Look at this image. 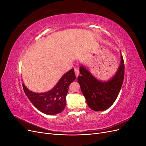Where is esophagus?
Returning <instances> with one entry per match:
<instances>
[{
	"label": "esophagus",
	"instance_id": "1",
	"mask_svg": "<svg viewBox=\"0 0 146 146\" xmlns=\"http://www.w3.org/2000/svg\"><path fill=\"white\" fill-rule=\"evenodd\" d=\"M74 72H75V74H76V77H77L78 76L79 74H80V71H79V69L78 68H75L74 69Z\"/></svg>",
	"mask_w": 146,
	"mask_h": 146
}]
</instances>
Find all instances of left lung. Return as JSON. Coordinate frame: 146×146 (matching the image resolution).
Masks as SVG:
<instances>
[{"label":"left lung","mask_w":146,"mask_h":146,"mask_svg":"<svg viewBox=\"0 0 146 146\" xmlns=\"http://www.w3.org/2000/svg\"><path fill=\"white\" fill-rule=\"evenodd\" d=\"M124 61L121 63L115 75L106 82H102L92 76L85 66H81L78 82L89 107L94 111H102L109 108L115 102L124 78Z\"/></svg>","instance_id":"8db88e82"}]
</instances>
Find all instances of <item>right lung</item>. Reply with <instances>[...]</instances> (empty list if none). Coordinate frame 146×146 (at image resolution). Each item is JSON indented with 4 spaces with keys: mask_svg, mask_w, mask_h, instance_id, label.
I'll return each mask as SVG.
<instances>
[{
    "mask_svg": "<svg viewBox=\"0 0 146 146\" xmlns=\"http://www.w3.org/2000/svg\"><path fill=\"white\" fill-rule=\"evenodd\" d=\"M74 69L64 74L56 85L50 91L35 93L30 91L23 83L25 94L38 110L48 115H54L63 111L66 104V95L70 84L76 80Z\"/></svg>",
    "mask_w": 146,
    "mask_h": 146,
    "instance_id": "obj_1",
    "label": "right lung"
}]
</instances>
